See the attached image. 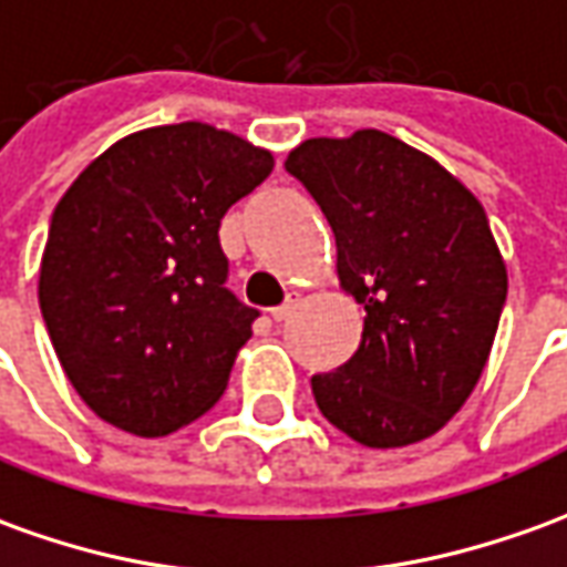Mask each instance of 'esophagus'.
I'll return each mask as SVG.
<instances>
[{
	"instance_id": "obj_1",
	"label": "esophagus",
	"mask_w": 567,
	"mask_h": 567,
	"mask_svg": "<svg viewBox=\"0 0 567 567\" xmlns=\"http://www.w3.org/2000/svg\"><path fill=\"white\" fill-rule=\"evenodd\" d=\"M296 306H299V292H290V296H287V302H284V306L271 308V318H275L277 323H280V321H287V318H290L292 311H296Z\"/></svg>"
}]
</instances>
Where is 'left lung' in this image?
Here are the masks:
<instances>
[{
    "label": "left lung",
    "mask_w": 567,
    "mask_h": 567,
    "mask_svg": "<svg viewBox=\"0 0 567 567\" xmlns=\"http://www.w3.org/2000/svg\"><path fill=\"white\" fill-rule=\"evenodd\" d=\"M284 166L321 206L339 284L364 306L358 351L311 377L318 408L367 447L435 435L472 395L506 302L482 203L380 128L308 138Z\"/></svg>",
    "instance_id": "left-lung-1"
}]
</instances>
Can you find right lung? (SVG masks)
Returning <instances> with one entry per match:
<instances>
[{
  "label": "right lung",
  "mask_w": 567,
  "mask_h": 567,
  "mask_svg": "<svg viewBox=\"0 0 567 567\" xmlns=\"http://www.w3.org/2000/svg\"><path fill=\"white\" fill-rule=\"evenodd\" d=\"M275 157L178 123L126 135L54 206L39 308L54 354L104 423L159 439L216 404L256 308L234 296L221 218Z\"/></svg>",
  "instance_id": "obj_1"
}]
</instances>
